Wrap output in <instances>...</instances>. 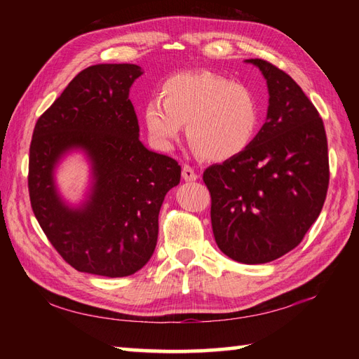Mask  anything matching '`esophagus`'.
<instances>
[{"mask_svg": "<svg viewBox=\"0 0 359 359\" xmlns=\"http://www.w3.org/2000/svg\"><path fill=\"white\" fill-rule=\"evenodd\" d=\"M182 177H184L187 182H194V180H197L199 175H197V172L194 171L193 166L184 165V166H182Z\"/></svg>", "mask_w": 359, "mask_h": 359, "instance_id": "1", "label": "esophagus"}]
</instances>
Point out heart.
<instances>
[{"label":"heart","instance_id":"1","mask_svg":"<svg viewBox=\"0 0 359 359\" xmlns=\"http://www.w3.org/2000/svg\"><path fill=\"white\" fill-rule=\"evenodd\" d=\"M158 102L143 108V125L152 143L170 149L188 123V140L205 158L224 162L255 142L261 109L253 90L222 75L201 71L168 77Z\"/></svg>","mask_w":359,"mask_h":359}]
</instances>
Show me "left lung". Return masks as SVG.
<instances>
[{"instance_id": "left-lung-1", "label": "left lung", "mask_w": 359, "mask_h": 359, "mask_svg": "<svg viewBox=\"0 0 359 359\" xmlns=\"http://www.w3.org/2000/svg\"><path fill=\"white\" fill-rule=\"evenodd\" d=\"M248 62L269 85L266 121L245 152L207 168L203 182L220 251L242 264H265L296 248L313 225L330 168L323 118L301 86L270 62Z\"/></svg>"}]
</instances>
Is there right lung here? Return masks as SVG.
Wrapping results in <instances>:
<instances>
[{
    "instance_id": "1",
    "label": "right lung",
    "mask_w": 359,
    "mask_h": 359,
    "mask_svg": "<svg viewBox=\"0 0 359 359\" xmlns=\"http://www.w3.org/2000/svg\"><path fill=\"white\" fill-rule=\"evenodd\" d=\"M137 65L83 69L36 120L29 149L27 187L32 211L52 247L75 270L123 278L154 253L158 212L180 182L174 158L147 149L129 88ZM80 147L93 162L90 201L69 209L56 194L53 168L66 150Z\"/></svg>"
}]
</instances>
